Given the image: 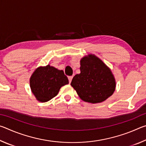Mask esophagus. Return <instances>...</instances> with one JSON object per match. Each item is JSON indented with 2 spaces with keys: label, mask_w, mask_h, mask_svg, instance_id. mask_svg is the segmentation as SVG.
<instances>
[{
  "label": "esophagus",
  "mask_w": 146,
  "mask_h": 146,
  "mask_svg": "<svg viewBox=\"0 0 146 146\" xmlns=\"http://www.w3.org/2000/svg\"><path fill=\"white\" fill-rule=\"evenodd\" d=\"M72 78H73V76H70L68 77V79H69V82L71 83V80H72Z\"/></svg>",
  "instance_id": "obj_1"
}]
</instances>
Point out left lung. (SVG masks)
I'll return each mask as SVG.
<instances>
[{"label": "left lung", "instance_id": "left-lung-1", "mask_svg": "<svg viewBox=\"0 0 146 146\" xmlns=\"http://www.w3.org/2000/svg\"><path fill=\"white\" fill-rule=\"evenodd\" d=\"M80 73L73 78L71 85L82 100L92 104L104 102L115 90L111 71L99 58L89 54L80 60Z\"/></svg>", "mask_w": 146, "mask_h": 146}]
</instances>
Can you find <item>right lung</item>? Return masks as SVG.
<instances>
[{
    "instance_id": "obj_1",
    "label": "right lung",
    "mask_w": 146,
    "mask_h": 146,
    "mask_svg": "<svg viewBox=\"0 0 146 146\" xmlns=\"http://www.w3.org/2000/svg\"><path fill=\"white\" fill-rule=\"evenodd\" d=\"M32 93L36 99L46 102L57 95L62 86L69 84L62 70L50 65L36 68L29 80Z\"/></svg>"
}]
</instances>
